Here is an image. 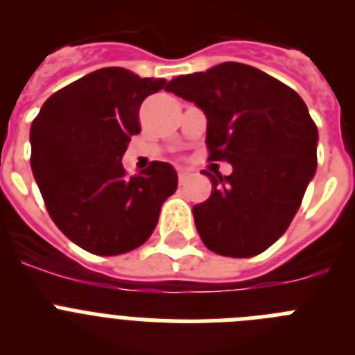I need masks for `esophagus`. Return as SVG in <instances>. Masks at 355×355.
Segmentation results:
<instances>
[{"instance_id": "34e87169", "label": "esophagus", "mask_w": 355, "mask_h": 355, "mask_svg": "<svg viewBox=\"0 0 355 355\" xmlns=\"http://www.w3.org/2000/svg\"><path fill=\"white\" fill-rule=\"evenodd\" d=\"M188 175H190V174H188L187 171H180V172H178V181H180V184H184V181L188 180Z\"/></svg>"}]
</instances>
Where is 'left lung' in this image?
<instances>
[{
    "label": "left lung",
    "mask_w": 355,
    "mask_h": 355,
    "mask_svg": "<svg viewBox=\"0 0 355 355\" xmlns=\"http://www.w3.org/2000/svg\"><path fill=\"white\" fill-rule=\"evenodd\" d=\"M168 90L205 112L209 159L233 165L229 175L205 171L213 188L193 206L200 240L229 258L261 254L283 236L316 172L318 130L306 103L238 62L174 78Z\"/></svg>",
    "instance_id": "left-lung-1"
}]
</instances>
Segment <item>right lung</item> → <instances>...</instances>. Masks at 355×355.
<instances>
[{
	"mask_svg": "<svg viewBox=\"0 0 355 355\" xmlns=\"http://www.w3.org/2000/svg\"><path fill=\"white\" fill-rule=\"evenodd\" d=\"M168 87L128 69H99L53 94L31 122L33 178L53 222L81 249L117 256L155 231L178 174L153 162L128 178L121 159L140 133L142 101Z\"/></svg>",
	"mask_w": 355,
	"mask_h": 355,
	"instance_id": "obj_1",
	"label": "right lung"
}]
</instances>
